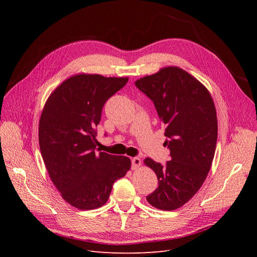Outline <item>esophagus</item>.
I'll return each instance as SVG.
<instances>
[{"label":"esophagus","instance_id":"obj_1","mask_svg":"<svg viewBox=\"0 0 257 257\" xmlns=\"http://www.w3.org/2000/svg\"><path fill=\"white\" fill-rule=\"evenodd\" d=\"M142 164V160L140 157H133L131 159V169L132 170H137Z\"/></svg>","mask_w":257,"mask_h":257}]
</instances>
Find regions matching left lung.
I'll return each mask as SVG.
<instances>
[{
  "instance_id": "left-lung-1",
  "label": "left lung",
  "mask_w": 257,
  "mask_h": 257,
  "mask_svg": "<svg viewBox=\"0 0 257 257\" xmlns=\"http://www.w3.org/2000/svg\"><path fill=\"white\" fill-rule=\"evenodd\" d=\"M136 85L156 108L171 159L166 165L145 159L158 179L147 201L161 210L177 209L200 190L212 164L218 139L212 98L203 84L177 66L146 76Z\"/></svg>"
}]
</instances>
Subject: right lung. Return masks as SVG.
Masks as SVG:
<instances>
[{
	"label": "right lung",
	"instance_id": "obj_1",
	"mask_svg": "<svg viewBox=\"0 0 257 257\" xmlns=\"http://www.w3.org/2000/svg\"><path fill=\"white\" fill-rule=\"evenodd\" d=\"M127 81L76 75L54 90L44 107L38 128L40 152L52 182L78 209L104 205L112 184L131 167L128 157L96 149L103 106Z\"/></svg>",
	"mask_w": 257,
	"mask_h": 257
}]
</instances>
